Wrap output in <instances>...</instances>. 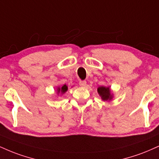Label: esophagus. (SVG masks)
Masks as SVG:
<instances>
[{
  "label": "esophagus",
  "mask_w": 159,
  "mask_h": 159,
  "mask_svg": "<svg viewBox=\"0 0 159 159\" xmlns=\"http://www.w3.org/2000/svg\"><path fill=\"white\" fill-rule=\"evenodd\" d=\"M86 84H87V81H79V85L81 87H85Z\"/></svg>",
  "instance_id": "1"
}]
</instances>
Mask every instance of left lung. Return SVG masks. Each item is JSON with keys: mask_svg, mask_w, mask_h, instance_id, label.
Returning a JSON list of instances; mask_svg holds the SVG:
<instances>
[{"mask_svg": "<svg viewBox=\"0 0 159 159\" xmlns=\"http://www.w3.org/2000/svg\"><path fill=\"white\" fill-rule=\"evenodd\" d=\"M98 93L101 96V98H102L103 101H108L112 99V95L110 94V89L109 87H98Z\"/></svg>", "mask_w": 159, "mask_h": 159, "instance_id": "left-lung-1", "label": "left lung"}]
</instances>
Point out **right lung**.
I'll return each instance as SVG.
<instances>
[{"label":"right lung","instance_id":"obj_1","mask_svg":"<svg viewBox=\"0 0 159 159\" xmlns=\"http://www.w3.org/2000/svg\"><path fill=\"white\" fill-rule=\"evenodd\" d=\"M66 90H67V87H66V85H64L61 88H58V93L61 91L62 93H64Z\"/></svg>","mask_w":159,"mask_h":159}]
</instances>
